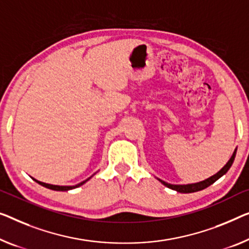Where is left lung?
<instances>
[{
	"label": "left lung",
	"instance_id": "1",
	"mask_svg": "<svg viewBox=\"0 0 249 249\" xmlns=\"http://www.w3.org/2000/svg\"><path fill=\"white\" fill-rule=\"evenodd\" d=\"M236 151L237 148L233 152L231 160H229L227 163H226V165L222 168L219 172L214 174V176L208 178L207 180L205 181H201V182H198V183H192V184H170L168 182H164V181H162L160 179H158L159 181L162 184H164L165 187H168L170 189H172V190H176L178 192H181V194H191V192H196V191H200V190H203V189H206L209 187V185L213 184V182H216V181L219 179L220 177L224 176V174L227 173V171L229 169H231V166L232 165L233 160H235V157H236Z\"/></svg>",
	"mask_w": 249,
	"mask_h": 249
}]
</instances>
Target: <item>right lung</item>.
<instances>
[{
  "mask_svg": "<svg viewBox=\"0 0 249 249\" xmlns=\"http://www.w3.org/2000/svg\"><path fill=\"white\" fill-rule=\"evenodd\" d=\"M89 179H90V178H89ZM89 179L85 180V181H83V182L78 183V184H76V185H53V184H49V183L40 182V181L36 180V179H33V180H35L36 182H38L39 184L43 185V187H46V188H48V189H51V190H55V191H68V190H71V189H75V188L80 187V185H83V184H84L85 182H86V181H88Z\"/></svg>",
  "mask_w": 249,
  "mask_h": 249,
  "instance_id": "add662e5",
  "label": "right lung"
}]
</instances>
